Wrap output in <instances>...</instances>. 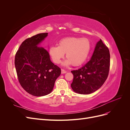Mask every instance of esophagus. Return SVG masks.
<instances>
[{"label":"esophagus","mask_w":130,"mask_h":130,"mask_svg":"<svg viewBox=\"0 0 130 130\" xmlns=\"http://www.w3.org/2000/svg\"><path fill=\"white\" fill-rule=\"evenodd\" d=\"M67 73V72L65 70H64V69H61V73L62 74H65V73Z\"/></svg>","instance_id":"esophagus-1"}]
</instances>
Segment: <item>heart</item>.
I'll list each match as a JSON object with an SVG mask.
<instances>
[{"mask_svg":"<svg viewBox=\"0 0 130 130\" xmlns=\"http://www.w3.org/2000/svg\"><path fill=\"white\" fill-rule=\"evenodd\" d=\"M58 45L50 47L49 54L53 62L58 64L66 53L67 59L63 63L65 66L82 64L87 59L91 49V43L86 38L64 37L58 41Z\"/></svg>","mask_w":130,"mask_h":130,"instance_id":"heart-1","label":"heart"}]
</instances>
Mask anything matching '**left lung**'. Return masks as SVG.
Returning a JSON list of instances; mask_svg holds the SVG:
<instances>
[{
	"label": "left lung",
	"instance_id": "1",
	"mask_svg": "<svg viewBox=\"0 0 130 130\" xmlns=\"http://www.w3.org/2000/svg\"><path fill=\"white\" fill-rule=\"evenodd\" d=\"M109 66V49L100 40L96 43L90 60L81 68L71 71L74 76L72 88L81 94L95 92L107 79Z\"/></svg>",
	"mask_w": 130,
	"mask_h": 130
}]
</instances>
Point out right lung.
Returning <instances> with one entry per match:
<instances>
[{"mask_svg": "<svg viewBox=\"0 0 130 130\" xmlns=\"http://www.w3.org/2000/svg\"><path fill=\"white\" fill-rule=\"evenodd\" d=\"M38 34L23 41L15 55L14 64L23 88L36 96L52 92L61 69L51 61L48 51L37 45L48 36Z\"/></svg>", "mask_w": 130, "mask_h": 130, "instance_id": "1", "label": "right lung"}]
</instances>
